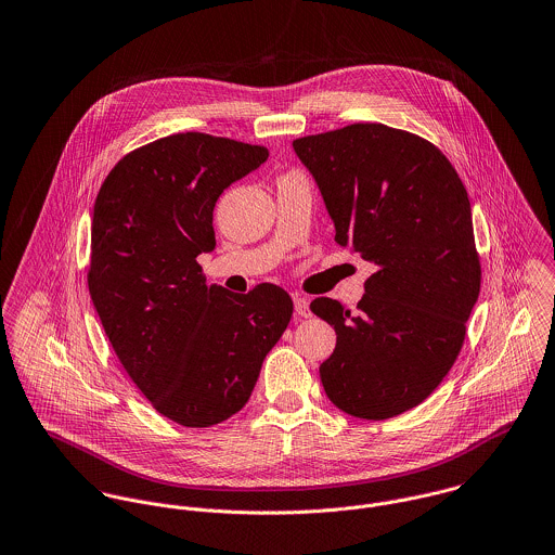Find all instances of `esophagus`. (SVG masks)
I'll list each match as a JSON object with an SVG mask.
<instances>
[{"instance_id": "1", "label": "esophagus", "mask_w": 555, "mask_h": 555, "mask_svg": "<svg viewBox=\"0 0 555 555\" xmlns=\"http://www.w3.org/2000/svg\"><path fill=\"white\" fill-rule=\"evenodd\" d=\"M295 311L299 318H309L311 311H309V301L301 297V295H295Z\"/></svg>"}]
</instances>
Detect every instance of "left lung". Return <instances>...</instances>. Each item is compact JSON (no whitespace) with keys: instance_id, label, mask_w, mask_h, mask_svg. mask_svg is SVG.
<instances>
[{"instance_id":"8db88e82","label":"left lung","mask_w":555,"mask_h":555,"mask_svg":"<svg viewBox=\"0 0 555 555\" xmlns=\"http://www.w3.org/2000/svg\"><path fill=\"white\" fill-rule=\"evenodd\" d=\"M335 222V242L375 264L350 311L313 299L337 333L326 397L362 420L422 403L450 373L481 288L466 189L428 140L382 122L293 142Z\"/></svg>"}]
</instances>
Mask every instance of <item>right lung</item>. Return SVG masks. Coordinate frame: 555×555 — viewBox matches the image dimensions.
Instances as JSON below:
<instances>
[{
	"label": "right lung",
	"mask_w": 555,
	"mask_h": 555,
	"mask_svg": "<svg viewBox=\"0 0 555 555\" xmlns=\"http://www.w3.org/2000/svg\"><path fill=\"white\" fill-rule=\"evenodd\" d=\"M269 156L207 133H176L125 154L101 184L89 293L120 364L152 406L189 428L248 403L264 356L293 318L275 284L248 295L205 286L214 205Z\"/></svg>",
	"instance_id": "1"
}]
</instances>
